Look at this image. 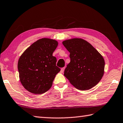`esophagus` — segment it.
Returning <instances> with one entry per match:
<instances>
[{
	"instance_id": "obj_1",
	"label": "esophagus",
	"mask_w": 123,
	"mask_h": 123,
	"mask_svg": "<svg viewBox=\"0 0 123 123\" xmlns=\"http://www.w3.org/2000/svg\"><path fill=\"white\" fill-rule=\"evenodd\" d=\"M64 69H65V67H64V68H61V71H60V73H63V72H64Z\"/></svg>"
}]
</instances>
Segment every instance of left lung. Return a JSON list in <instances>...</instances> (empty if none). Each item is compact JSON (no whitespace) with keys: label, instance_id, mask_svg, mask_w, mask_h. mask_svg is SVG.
<instances>
[{"label":"left lung","instance_id":"1","mask_svg":"<svg viewBox=\"0 0 123 123\" xmlns=\"http://www.w3.org/2000/svg\"><path fill=\"white\" fill-rule=\"evenodd\" d=\"M70 53V62L64 75L74 87L88 90L99 83L105 73V62L102 55L90 43L74 38L62 42Z\"/></svg>","mask_w":123,"mask_h":123}]
</instances>
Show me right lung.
Returning a JSON list of instances; mask_svg holds the SVG:
<instances>
[{
    "label": "right lung",
    "instance_id": "right-lung-1",
    "mask_svg": "<svg viewBox=\"0 0 123 123\" xmlns=\"http://www.w3.org/2000/svg\"><path fill=\"white\" fill-rule=\"evenodd\" d=\"M57 41L50 38L38 39L26 49L18 63L19 78L25 90L41 94L49 90L60 69L56 66V58L53 53Z\"/></svg>",
    "mask_w": 123,
    "mask_h": 123
}]
</instances>
